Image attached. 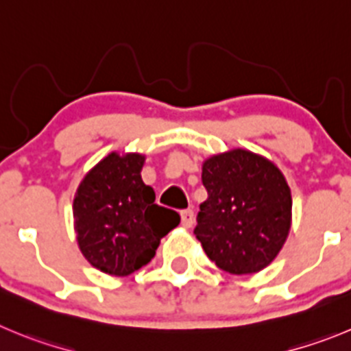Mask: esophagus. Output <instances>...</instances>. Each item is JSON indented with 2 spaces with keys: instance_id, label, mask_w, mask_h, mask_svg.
I'll use <instances>...</instances> for the list:
<instances>
[{
  "instance_id": "esophagus-1",
  "label": "esophagus",
  "mask_w": 351,
  "mask_h": 351,
  "mask_svg": "<svg viewBox=\"0 0 351 351\" xmlns=\"http://www.w3.org/2000/svg\"><path fill=\"white\" fill-rule=\"evenodd\" d=\"M195 221V216L192 209H183L182 211V225L186 228H191Z\"/></svg>"
}]
</instances>
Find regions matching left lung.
<instances>
[{
    "mask_svg": "<svg viewBox=\"0 0 351 351\" xmlns=\"http://www.w3.org/2000/svg\"><path fill=\"white\" fill-rule=\"evenodd\" d=\"M208 199L197 215L195 237L209 260L234 275L263 270L282 250L291 228L289 185L280 169L244 149L204 160Z\"/></svg>",
    "mask_w": 351,
    "mask_h": 351,
    "instance_id": "obj_1",
    "label": "left lung"
}]
</instances>
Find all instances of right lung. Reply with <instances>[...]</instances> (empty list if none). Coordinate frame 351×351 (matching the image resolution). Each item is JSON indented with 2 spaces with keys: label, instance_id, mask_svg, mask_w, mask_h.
<instances>
[{
  "label": "right lung",
  "instance_id": "add662e5",
  "mask_svg": "<svg viewBox=\"0 0 351 351\" xmlns=\"http://www.w3.org/2000/svg\"><path fill=\"white\" fill-rule=\"evenodd\" d=\"M145 156L112 152L91 168L72 204L83 256L104 274L124 277L145 267L160 239L180 223L173 209L156 204L142 180Z\"/></svg>",
  "mask_w": 351,
  "mask_h": 351
}]
</instances>
